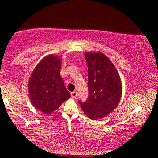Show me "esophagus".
I'll list each match as a JSON object with an SVG mask.
<instances>
[{
	"label": "esophagus",
	"instance_id": "34e87169",
	"mask_svg": "<svg viewBox=\"0 0 158 158\" xmlns=\"http://www.w3.org/2000/svg\"><path fill=\"white\" fill-rule=\"evenodd\" d=\"M70 95H71V97L72 98H76L77 97V91H73L71 92V94H70Z\"/></svg>",
	"mask_w": 158,
	"mask_h": 158
}]
</instances>
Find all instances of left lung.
<instances>
[{
  "instance_id": "obj_1",
  "label": "left lung",
  "mask_w": 158,
  "mask_h": 158,
  "mask_svg": "<svg viewBox=\"0 0 158 158\" xmlns=\"http://www.w3.org/2000/svg\"><path fill=\"white\" fill-rule=\"evenodd\" d=\"M88 67L89 95L86 102L79 103L90 119L106 117L117 108L122 96V82L113 63L100 52L85 53Z\"/></svg>"
}]
</instances>
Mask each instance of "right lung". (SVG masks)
I'll return each instance as SVG.
<instances>
[{
    "label": "right lung",
    "mask_w": 158,
    "mask_h": 158,
    "mask_svg": "<svg viewBox=\"0 0 158 158\" xmlns=\"http://www.w3.org/2000/svg\"><path fill=\"white\" fill-rule=\"evenodd\" d=\"M61 59L48 55L38 63L28 82L31 103L37 110L50 114L70 97L60 75Z\"/></svg>",
    "instance_id": "1"
}]
</instances>
